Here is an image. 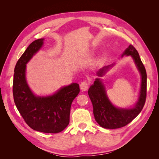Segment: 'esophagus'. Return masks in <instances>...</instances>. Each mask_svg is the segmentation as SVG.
Segmentation results:
<instances>
[{
  "instance_id": "esophagus-1",
  "label": "esophagus",
  "mask_w": 159,
  "mask_h": 159,
  "mask_svg": "<svg viewBox=\"0 0 159 159\" xmlns=\"http://www.w3.org/2000/svg\"><path fill=\"white\" fill-rule=\"evenodd\" d=\"M89 83L87 81H84L81 82L80 84V89L81 91H86L89 88Z\"/></svg>"
}]
</instances>
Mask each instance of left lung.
Here are the masks:
<instances>
[{
	"instance_id": "left-lung-1",
	"label": "left lung",
	"mask_w": 159,
	"mask_h": 159,
	"mask_svg": "<svg viewBox=\"0 0 159 159\" xmlns=\"http://www.w3.org/2000/svg\"><path fill=\"white\" fill-rule=\"evenodd\" d=\"M123 56H131L135 63L141 75L140 94L135 105L133 108L123 109L115 107L106 95L102 80L97 78L88 90V95L93 107V115L95 121L101 127L105 129H118L127 125L140 113L145 103L147 98V72L141 60L137 50L133 45H130ZM113 64L105 66L98 71V75L102 77Z\"/></svg>"
}]
</instances>
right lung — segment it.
<instances>
[{"label": "right lung", "mask_w": 159, "mask_h": 159, "mask_svg": "<svg viewBox=\"0 0 159 159\" xmlns=\"http://www.w3.org/2000/svg\"><path fill=\"white\" fill-rule=\"evenodd\" d=\"M44 40L41 38L32 42L18 60L14 71L13 97L19 113L30 128L57 133L68 125L71 105L80 90L79 84L74 83L47 97L32 92L26 80V64L41 48Z\"/></svg>", "instance_id": "right-lung-1"}]
</instances>
